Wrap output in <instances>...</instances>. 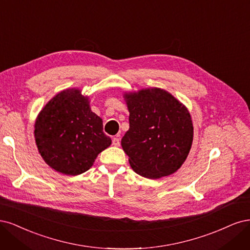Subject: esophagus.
Instances as JSON below:
<instances>
[{"label":"esophagus","mask_w":250,"mask_h":250,"mask_svg":"<svg viewBox=\"0 0 250 250\" xmlns=\"http://www.w3.org/2000/svg\"><path fill=\"white\" fill-rule=\"evenodd\" d=\"M112 143H113V146H120V139L118 137H114L113 139H112Z\"/></svg>","instance_id":"34e87169"}]
</instances>
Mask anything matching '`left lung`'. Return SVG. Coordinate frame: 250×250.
<instances>
[{
    "label": "left lung",
    "mask_w": 250,
    "mask_h": 250,
    "mask_svg": "<svg viewBox=\"0 0 250 250\" xmlns=\"http://www.w3.org/2000/svg\"><path fill=\"white\" fill-rule=\"evenodd\" d=\"M124 99L130 128L122 146L133 170L152 180L174 173L186 161L193 141L187 107L157 87L125 92Z\"/></svg>",
    "instance_id": "1"
}]
</instances>
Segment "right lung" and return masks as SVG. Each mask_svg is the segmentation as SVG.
Listing matches in <instances>:
<instances>
[{
    "label": "right lung",
    "instance_id": "obj_1",
    "mask_svg": "<svg viewBox=\"0 0 250 250\" xmlns=\"http://www.w3.org/2000/svg\"><path fill=\"white\" fill-rule=\"evenodd\" d=\"M89 103L79 88H68L39 112L34 125L35 142L44 162L56 171L81 174L110 146L111 138L103 132V119L91 111Z\"/></svg>",
    "mask_w": 250,
    "mask_h": 250
}]
</instances>
